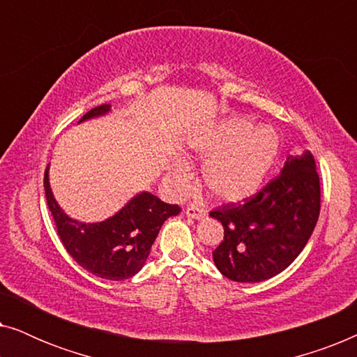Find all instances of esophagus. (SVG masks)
Segmentation results:
<instances>
[{"label":"esophagus","instance_id":"34e87169","mask_svg":"<svg viewBox=\"0 0 357 357\" xmlns=\"http://www.w3.org/2000/svg\"><path fill=\"white\" fill-rule=\"evenodd\" d=\"M185 214H187L188 218H192V219H203L204 216H206V211H204V209H202V208H198V206H190V208H187V211H185Z\"/></svg>","mask_w":357,"mask_h":357}]
</instances>
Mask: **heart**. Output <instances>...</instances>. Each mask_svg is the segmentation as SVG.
<instances>
[{
    "label": "heart",
    "mask_w": 357,
    "mask_h": 357,
    "mask_svg": "<svg viewBox=\"0 0 357 357\" xmlns=\"http://www.w3.org/2000/svg\"><path fill=\"white\" fill-rule=\"evenodd\" d=\"M280 135L271 126H257L247 119H229L199 131L188 141V153L203 160V183L222 203H238L260 192L280 155ZM169 178L177 188L192 180L183 159L169 165Z\"/></svg>",
    "instance_id": "heart-1"
}]
</instances>
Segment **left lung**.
<instances>
[{"mask_svg":"<svg viewBox=\"0 0 357 357\" xmlns=\"http://www.w3.org/2000/svg\"><path fill=\"white\" fill-rule=\"evenodd\" d=\"M320 214V178L310 151L289 155L280 175L243 203L209 213L224 227L213 252L221 275L236 282H261L299 257Z\"/></svg>","mask_w":357,"mask_h":357,"instance_id":"8db88e82","label":"left lung"}]
</instances>
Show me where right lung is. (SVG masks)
I'll return each instance as SVG.
<instances>
[{
  "label": "right lung",
  "instance_id": "1",
  "mask_svg": "<svg viewBox=\"0 0 357 357\" xmlns=\"http://www.w3.org/2000/svg\"><path fill=\"white\" fill-rule=\"evenodd\" d=\"M110 109V105L96 107L79 123L104 116ZM48 169L50 165L45 170L43 187L63 245L77 265L104 280L123 281L135 276L148 260L164 221L182 211L177 204L160 202L149 192H139L104 221H77L68 216L53 197Z\"/></svg>",
  "mask_w": 357,
  "mask_h": 357
}]
</instances>
